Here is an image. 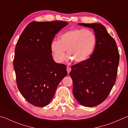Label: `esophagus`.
Listing matches in <instances>:
<instances>
[{
    "label": "esophagus",
    "instance_id": "obj_1",
    "mask_svg": "<svg viewBox=\"0 0 128 128\" xmlns=\"http://www.w3.org/2000/svg\"><path fill=\"white\" fill-rule=\"evenodd\" d=\"M66 70H67V73H70V72L71 71V68L70 67H69V66H67V68H66Z\"/></svg>",
    "mask_w": 128,
    "mask_h": 128
}]
</instances>
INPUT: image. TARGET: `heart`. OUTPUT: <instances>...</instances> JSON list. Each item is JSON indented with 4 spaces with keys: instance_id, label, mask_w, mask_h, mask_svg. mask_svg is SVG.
<instances>
[{
    "instance_id": "obj_1",
    "label": "heart",
    "mask_w": 128,
    "mask_h": 128,
    "mask_svg": "<svg viewBox=\"0 0 128 128\" xmlns=\"http://www.w3.org/2000/svg\"><path fill=\"white\" fill-rule=\"evenodd\" d=\"M95 34L89 30L73 29L60 36L59 41L54 40L51 50L56 62H62L67 56L76 63L85 62L92 55L96 46Z\"/></svg>"
}]
</instances>
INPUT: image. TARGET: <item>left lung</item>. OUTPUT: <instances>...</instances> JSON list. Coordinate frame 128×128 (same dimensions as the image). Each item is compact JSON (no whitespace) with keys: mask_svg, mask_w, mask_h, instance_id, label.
<instances>
[{"mask_svg":"<svg viewBox=\"0 0 128 128\" xmlns=\"http://www.w3.org/2000/svg\"><path fill=\"white\" fill-rule=\"evenodd\" d=\"M78 25L94 30L96 43L92 55L87 60L71 67L73 93L80 104L93 107L102 103L113 88L120 56L115 40L103 25Z\"/></svg>","mask_w":128,"mask_h":128,"instance_id":"1","label":"left lung"}]
</instances>
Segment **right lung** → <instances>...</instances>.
Here are the masks:
<instances>
[{
	"mask_svg": "<svg viewBox=\"0 0 128 128\" xmlns=\"http://www.w3.org/2000/svg\"><path fill=\"white\" fill-rule=\"evenodd\" d=\"M68 24L33 21L17 42L14 66L17 88L24 98L36 107L50 103L58 85L67 74L66 65L54 60L51 44L56 34Z\"/></svg>",
	"mask_w": 128,
	"mask_h": 128,
	"instance_id": "1",
	"label": "right lung"
}]
</instances>
